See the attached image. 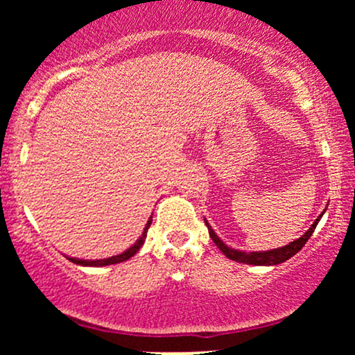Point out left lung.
I'll return each instance as SVG.
<instances>
[{
  "label": "left lung",
  "instance_id": "8db88e82",
  "mask_svg": "<svg viewBox=\"0 0 355 355\" xmlns=\"http://www.w3.org/2000/svg\"><path fill=\"white\" fill-rule=\"evenodd\" d=\"M319 220H320V217L312 223L311 229L305 232L302 237L294 240V242H291L288 245L274 248V250H268V252H250V254H245V252L234 250V248L227 247L225 243H223L222 240L215 235V232L210 229L209 223H207V227H209V234H210L211 240L215 242V245H217L220 250L223 252V255L229 257L230 260H235V262H240V263H250V266H277V263H282V262H285V260L291 259V257H294L297 252H299L300 248L305 245V242L311 239L313 230H315Z\"/></svg>",
  "mask_w": 355,
  "mask_h": 355
}]
</instances>
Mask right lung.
I'll return each instance as SVG.
<instances>
[{
  "mask_svg": "<svg viewBox=\"0 0 355 355\" xmlns=\"http://www.w3.org/2000/svg\"><path fill=\"white\" fill-rule=\"evenodd\" d=\"M150 223H152V217H150L148 223H146V227L144 229V234H141V237L137 240L135 245L130 247L128 250L123 252V254L116 255V257H110V259H103V260H78V259H70L73 263H78V266H89V267H103V266H112V263H120V262H125V260H128L130 257H133L137 254L138 250H140V247L145 243V239H146V232H148V227Z\"/></svg>",
  "mask_w": 355,
  "mask_h": 355,
  "instance_id": "1",
  "label": "right lung"
}]
</instances>
